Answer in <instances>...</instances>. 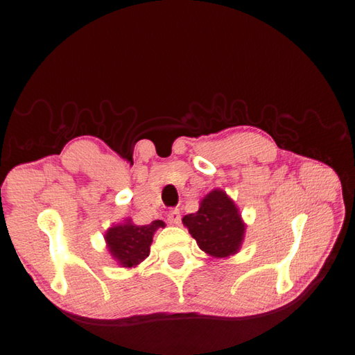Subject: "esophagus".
Listing matches in <instances>:
<instances>
[{
    "label": "esophagus",
    "mask_w": 355,
    "mask_h": 355,
    "mask_svg": "<svg viewBox=\"0 0 355 355\" xmlns=\"http://www.w3.org/2000/svg\"><path fill=\"white\" fill-rule=\"evenodd\" d=\"M166 219H168L170 224H175L178 225L180 223V211L179 209H173L168 211V215H166Z\"/></svg>",
    "instance_id": "obj_1"
}]
</instances>
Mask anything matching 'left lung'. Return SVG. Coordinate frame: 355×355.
<instances>
[{
  "label": "left lung",
  "instance_id": "8db88e82",
  "mask_svg": "<svg viewBox=\"0 0 355 355\" xmlns=\"http://www.w3.org/2000/svg\"><path fill=\"white\" fill-rule=\"evenodd\" d=\"M200 250L215 258H225L239 250L244 223L233 200L223 190H213L200 202L196 213L182 218Z\"/></svg>",
  "mask_w": 355,
  "mask_h": 355
}]
</instances>
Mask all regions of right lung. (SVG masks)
Segmentation results:
<instances>
[{
	"label": "right lung",
	"mask_w": 355,
	"mask_h": 355,
	"mask_svg": "<svg viewBox=\"0 0 355 355\" xmlns=\"http://www.w3.org/2000/svg\"><path fill=\"white\" fill-rule=\"evenodd\" d=\"M164 220H153L151 224L136 225L128 219L125 224L114 225L106 232L105 239L111 255L122 267H132L142 263L150 255L153 235L164 227Z\"/></svg>",
	"instance_id": "right-lung-1"
}]
</instances>
